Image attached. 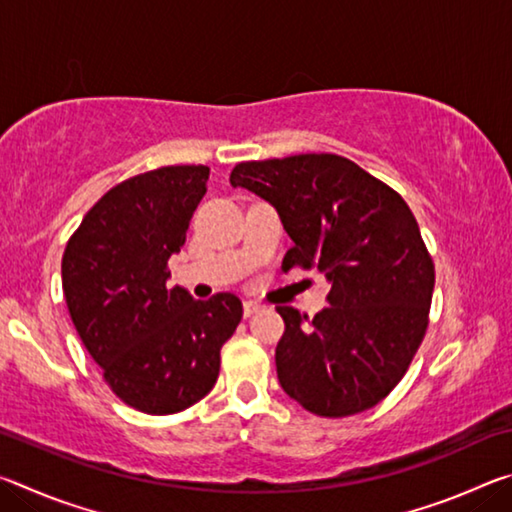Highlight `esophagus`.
Segmentation results:
<instances>
[{"label":"esophagus","instance_id":"obj_1","mask_svg":"<svg viewBox=\"0 0 512 512\" xmlns=\"http://www.w3.org/2000/svg\"><path fill=\"white\" fill-rule=\"evenodd\" d=\"M262 309H264V305H262V302H257V300H246L244 302V316L246 318L259 314V311H262Z\"/></svg>","mask_w":512,"mask_h":512}]
</instances>
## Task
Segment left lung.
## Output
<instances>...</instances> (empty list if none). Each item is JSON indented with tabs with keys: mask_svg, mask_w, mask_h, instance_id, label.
<instances>
[{
	"mask_svg": "<svg viewBox=\"0 0 512 512\" xmlns=\"http://www.w3.org/2000/svg\"><path fill=\"white\" fill-rule=\"evenodd\" d=\"M275 207L293 241L284 271L316 268L329 282L309 320L277 307V379L323 418L372 409L393 391L427 332L436 273L404 198L359 164L332 153L241 162L230 173Z\"/></svg>",
	"mask_w": 512,
	"mask_h": 512,
	"instance_id": "8db88e82",
	"label": "left lung"
}]
</instances>
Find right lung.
Listing matches in <instances>:
<instances>
[{
  "label": "right lung",
  "instance_id": "obj_1",
  "mask_svg": "<svg viewBox=\"0 0 512 512\" xmlns=\"http://www.w3.org/2000/svg\"><path fill=\"white\" fill-rule=\"evenodd\" d=\"M203 164L128 178L85 214L63 255V291L85 350L119 400L137 411H185L212 391L221 348L241 320L235 293L194 300L167 287L207 192Z\"/></svg>",
  "mask_w": 512,
  "mask_h": 512
}]
</instances>
